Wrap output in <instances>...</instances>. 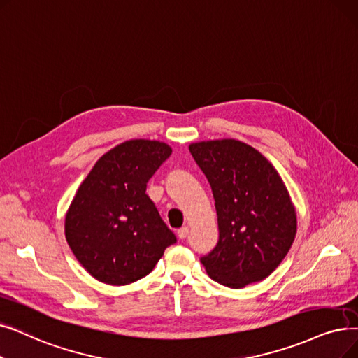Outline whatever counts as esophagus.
Returning <instances> with one entry per match:
<instances>
[{
    "mask_svg": "<svg viewBox=\"0 0 358 358\" xmlns=\"http://www.w3.org/2000/svg\"><path fill=\"white\" fill-rule=\"evenodd\" d=\"M189 227H182V228H180L178 231H177V236H178V238L180 240H184L185 237H187L189 236Z\"/></svg>",
    "mask_w": 358,
    "mask_h": 358,
    "instance_id": "obj_1",
    "label": "esophagus"
}]
</instances>
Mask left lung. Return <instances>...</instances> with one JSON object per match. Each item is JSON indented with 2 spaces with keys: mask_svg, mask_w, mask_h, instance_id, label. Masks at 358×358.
Segmentation results:
<instances>
[{
  "mask_svg": "<svg viewBox=\"0 0 358 358\" xmlns=\"http://www.w3.org/2000/svg\"><path fill=\"white\" fill-rule=\"evenodd\" d=\"M189 149L210 184L220 228L201 265L213 281L229 288L262 281L287 256L297 231L282 178L260 152L234 138Z\"/></svg>",
  "mask_w": 358,
  "mask_h": 358,
  "instance_id": "1",
  "label": "left lung"
}]
</instances>
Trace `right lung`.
Listing matches in <instances>:
<instances>
[{
  "label": "right lung",
  "mask_w": 358,
  "mask_h": 358,
  "mask_svg": "<svg viewBox=\"0 0 358 358\" xmlns=\"http://www.w3.org/2000/svg\"><path fill=\"white\" fill-rule=\"evenodd\" d=\"M171 153L157 141L124 142L101 157L80 184L66 216V238L98 281L131 284L177 243L146 194L148 181Z\"/></svg>",
  "instance_id": "add662e5"
}]
</instances>
